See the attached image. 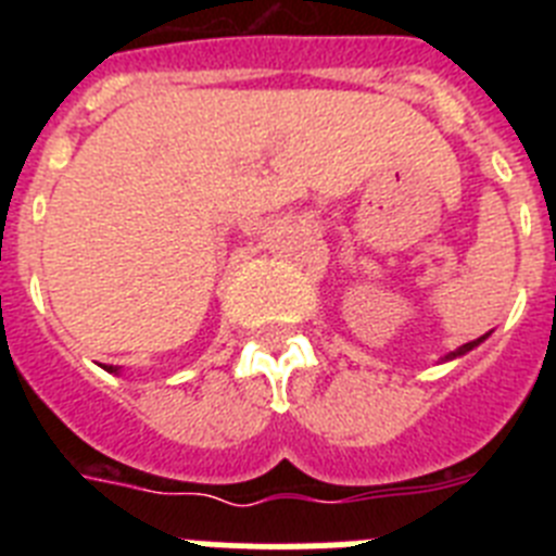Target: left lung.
<instances>
[{"label":"left lung","instance_id":"left-lung-1","mask_svg":"<svg viewBox=\"0 0 556 556\" xmlns=\"http://www.w3.org/2000/svg\"><path fill=\"white\" fill-rule=\"evenodd\" d=\"M490 333H484V337H479V339H473V342H465V345L462 348H456V351H451V353H445L443 358H440V362H454V358H459V356H465V353H470L473 351V348H479L481 342H484V339H488Z\"/></svg>","mask_w":556,"mask_h":556}]
</instances>
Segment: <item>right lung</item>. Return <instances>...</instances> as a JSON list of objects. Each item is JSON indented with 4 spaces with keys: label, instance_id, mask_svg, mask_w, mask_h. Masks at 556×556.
Instances as JSON below:
<instances>
[{
    "label": "right lung",
    "instance_id": "add662e5",
    "mask_svg": "<svg viewBox=\"0 0 556 556\" xmlns=\"http://www.w3.org/2000/svg\"><path fill=\"white\" fill-rule=\"evenodd\" d=\"M108 372H119V367H108Z\"/></svg>",
    "mask_w": 556,
    "mask_h": 556
}]
</instances>
